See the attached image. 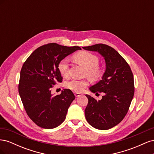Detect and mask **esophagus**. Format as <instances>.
I'll use <instances>...</instances> for the list:
<instances>
[{"instance_id": "obj_1", "label": "esophagus", "mask_w": 154, "mask_h": 154, "mask_svg": "<svg viewBox=\"0 0 154 154\" xmlns=\"http://www.w3.org/2000/svg\"><path fill=\"white\" fill-rule=\"evenodd\" d=\"M81 95H82V94H80V93H78V92L74 93V96H75L76 97H80Z\"/></svg>"}]
</instances>
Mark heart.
I'll return each mask as SVG.
<instances>
[{
    "label": "heart",
    "instance_id": "heart-1",
    "mask_svg": "<svg viewBox=\"0 0 154 154\" xmlns=\"http://www.w3.org/2000/svg\"><path fill=\"white\" fill-rule=\"evenodd\" d=\"M74 59L87 70V75L94 80H98L103 76V71L98 67L99 58L94 54L87 51H82L74 56ZM59 72L63 77H67L69 74V64L68 60L64 58L58 63ZM88 85V82L85 80L72 79L67 82L66 87L69 89L76 92H82L83 88Z\"/></svg>",
    "mask_w": 154,
    "mask_h": 154
}]
</instances>
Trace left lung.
I'll list each match as a JSON object with an SVG mask.
<instances>
[{
  "instance_id": "left-lung-1",
  "label": "left lung",
  "mask_w": 154,
  "mask_h": 154,
  "mask_svg": "<svg viewBox=\"0 0 154 154\" xmlns=\"http://www.w3.org/2000/svg\"><path fill=\"white\" fill-rule=\"evenodd\" d=\"M83 49L98 53L106 64L101 80L89 88L92 92H102L104 96L97 101L85 95L88 100L85 118L94 128L108 130L122 122L129 109L134 94L133 74L125 60L109 45L98 44Z\"/></svg>"
}]
</instances>
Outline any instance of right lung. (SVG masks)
<instances>
[{"label":"right lung","mask_w":154,"mask_h":154,"mask_svg":"<svg viewBox=\"0 0 154 154\" xmlns=\"http://www.w3.org/2000/svg\"><path fill=\"white\" fill-rule=\"evenodd\" d=\"M77 50L81 48L48 44L37 48L23 64L18 92L27 114L40 127L51 129L59 126L75 99L70 89L53 96L51 88L62 82L58 68L60 62Z\"/></svg>","instance_id":"1"}]
</instances>
